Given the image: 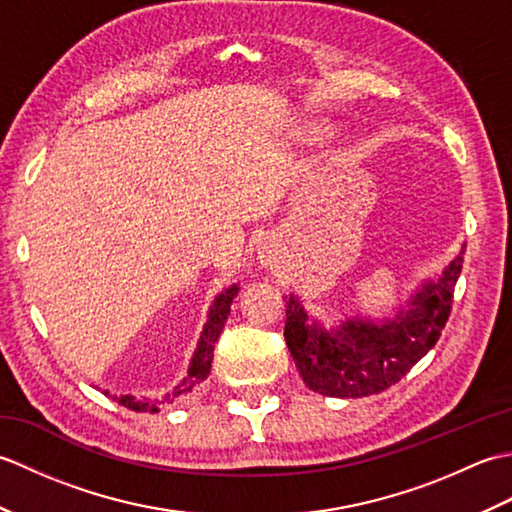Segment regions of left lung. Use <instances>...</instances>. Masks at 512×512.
<instances>
[{
    "instance_id": "obj_1",
    "label": "left lung",
    "mask_w": 512,
    "mask_h": 512,
    "mask_svg": "<svg viewBox=\"0 0 512 512\" xmlns=\"http://www.w3.org/2000/svg\"><path fill=\"white\" fill-rule=\"evenodd\" d=\"M462 255L464 250L442 270L438 281H424L407 310L383 323L347 319L334 330H325L290 295L284 336L303 383L332 398H363L396 385L438 343L451 314Z\"/></svg>"
}]
</instances>
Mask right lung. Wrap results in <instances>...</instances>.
I'll list each match as a JSON object with an SVG mask.
<instances>
[{
    "mask_svg": "<svg viewBox=\"0 0 512 512\" xmlns=\"http://www.w3.org/2000/svg\"><path fill=\"white\" fill-rule=\"evenodd\" d=\"M237 292H239V286L233 284L215 297L213 306L209 310V319H206V323H204V330H202V336L198 341V347H195L193 358L189 363V372L176 387H173V391H169V394H165L162 398H145V396H129V394L127 396H114V400H118V405H123L127 409H132V411H151V413H154V411H160V405L182 398L184 394H189V391L195 385L202 383V380L209 376V372H211L213 347H215L217 336H220V332L224 328L228 312H231V303H233V297H237ZM105 396H110V391H105Z\"/></svg>",
    "mask_w": 512,
    "mask_h": 512,
    "instance_id": "obj_1",
    "label": "right lung"
}]
</instances>
